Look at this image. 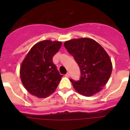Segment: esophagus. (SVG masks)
Listing matches in <instances>:
<instances>
[{
    "instance_id": "1",
    "label": "esophagus",
    "mask_w": 130,
    "mask_h": 130,
    "mask_svg": "<svg viewBox=\"0 0 130 130\" xmlns=\"http://www.w3.org/2000/svg\"><path fill=\"white\" fill-rule=\"evenodd\" d=\"M65 76L67 77H70V73H67L66 75H65Z\"/></svg>"
}]
</instances>
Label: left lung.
<instances>
[{
	"label": "left lung",
	"instance_id": "8db88e82",
	"mask_svg": "<svg viewBox=\"0 0 130 130\" xmlns=\"http://www.w3.org/2000/svg\"><path fill=\"white\" fill-rule=\"evenodd\" d=\"M64 47L78 64L81 77L79 81L70 79L77 92L91 96L100 91L112 72L109 57L99 43L92 39H73L64 43Z\"/></svg>",
	"mask_w": 130,
	"mask_h": 130
}]
</instances>
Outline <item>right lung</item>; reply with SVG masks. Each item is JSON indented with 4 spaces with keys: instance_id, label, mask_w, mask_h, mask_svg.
Returning a JSON list of instances; mask_svg holds the SVG:
<instances>
[{
    "instance_id": "1",
    "label": "right lung",
    "mask_w": 130,
    "mask_h": 130,
    "mask_svg": "<svg viewBox=\"0 0 130 130\" xmlns=\"http://www.w3.org/2000/svg\"><path fill=\"white\" fill-rule=\"evenodd\" d=\"M62 45L60 42L43 40L35 44L23 60L20 76L26 90L38 98L52 94L61 80L53 57Z\"/></svg>"
}]
</instances>
